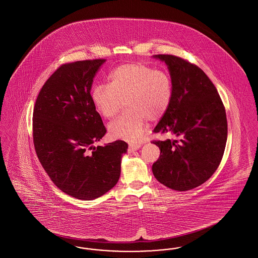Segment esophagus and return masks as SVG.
<instances>
[{
	"label": "esophagus",
	"instance_id": "1",
	"mask_svg": "<svg viewBox=\"0 0 258 258\" xmlns=\"http://www.w3.org/2000/svg\"><path fill=\"white\" fill-rule=\"evenodd\" d=\"M140 144H135V143H131L130 145H128V152L130 153H133V152H135V151H136V150H138L139 148H140Z\"/></svg>",
	"mask_w": 258,
	"mask_h": 258
}]
</instances>
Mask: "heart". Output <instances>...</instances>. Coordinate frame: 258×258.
Instances as JSON below:
<instances>
[{"label":"heart","mask_w":258,"mask_h":258,"mask_svg":"<svg viewBox=\"0 0 258 258\" xmlns=\"http://www.w3.org/2000/svg\"><path fill=\"white\" fill-rule=\"evenodd\" d=\"M109 85L93 87L91 98L98 112L107 119L127 110L108 125L112 137L137 141L147 121L157 122L171 103L172 81L169 74L143 63H123L108 76Z\"/></svg>","instance_id":"1"}]
</instances>
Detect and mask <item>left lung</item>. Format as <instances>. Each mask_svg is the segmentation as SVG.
Instances as JSON below:
<instances>
[{"instance_id": "8db88e82", "label": "left lung", "mask_w": 258, "mask_h": 258, "mask_svg": "<svg viewBox=\"0 0 258 258\" xmlns=\"http://www.w3.org/2000/svg\"><path fill=\"white\" fill-rule=\"evenodd\" d=\"M155 57L168 66L173 94L154 133L178 138L152 141L160 150L152 170L167 187L189 190L205 183L221 163L227 139L225 108L216 87L197 64L168 54Z\"/></svg>"}]
</instances>
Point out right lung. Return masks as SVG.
Segmentation results:
<instances>
[{
    "mask_svg": "<svg viewBox=\"0 0 258 258\" xmlns=\"http://www.w3.org/2000/svg\"><path fill=\"white\" fill-rule=\"evenodd\" d=\"M105 59L67 62L40 89L33 113V142L51 181L81 200L103 196L117 184L127 144L94 147L106 134L91 98L93 78Z\"/></svg>",
    "mask_w": 258,
    "mask_h": 258,
    "instance_id": "obj_1",
    "label": "right lung"
}]
</instances>
